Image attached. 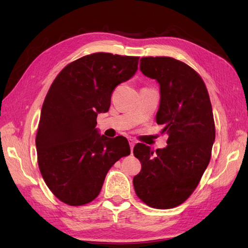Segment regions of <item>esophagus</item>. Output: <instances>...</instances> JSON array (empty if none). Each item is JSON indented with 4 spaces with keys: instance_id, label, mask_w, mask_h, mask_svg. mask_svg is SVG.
Returning <instances> with one entry per match:
<instances>
[{
    "instance_id": "esophagus-1",
    "label": "esophagus",
    "mask_w": 248,
    "mask_h": 248,
    "mask_svg": "<svg viewBox=\"0 0 248 248\" xmlns=\"http://www.w3.org/2000/svg\"><path fill=\"white\" fill-rule=\"evenodd\" d=\"M129 143H130V148H131V154H132L133 148H134V145H135V141L133 140H129Z\"/></svg>"
}]
</instances>
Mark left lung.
Masks as SVG:
<instances>
[{"label":"left lung","instance_id":"left-lung-1","mask_svg":"<svg viewBox=\"0 0 248 248\" xmlns=\"http://www.w3.org/2000/svg\"><path fill=\"white\" fill-rule=\"evenodd\" d=\"M140 69L159 83L156 124L164 125L167 146L156 149L136 144L133 154L141 164L133 178L135 193L155 209L175 208L196 188L211 159L215 125L211 102L202 78L171 57H143Z\"/></svg>","mask_w":248,"mask_h":248}]
</instances>
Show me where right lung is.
Returning a JSON list of instances; mask_svg holds the SVG:
<instances>
[{
    "label": "right lung",
    "mask_w": 248,
    "mask_h": 248,
    "mask_svg": "<svg viewBox=\"0 0 248 248\" xmlns=\"http://www.w3.org/2000/svg\"><path fill=\"white\" fill-rule=\"evenodd\" d=\"M138 56L93 53L70 62L46 93L36 135L37 159L50 191L61 202L82 205L101 191L108 170L130 155L124 136L99 134L115 87L138 71Z\"/></svg>",
    "instance_id": "add662e5"
}]
</instances>
